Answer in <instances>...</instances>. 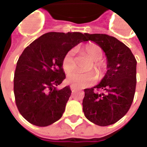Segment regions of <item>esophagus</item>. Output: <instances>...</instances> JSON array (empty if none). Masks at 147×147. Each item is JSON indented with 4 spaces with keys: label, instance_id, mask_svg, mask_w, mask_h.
<instances>
[{
    "label": "esophagus",
    "instance_id": "esophagus-1",
    "mask_svg": "<svg viewBox=\"0 0 147 147\" xmlns=\"http://www.w3.org/2000/svg\"><path fill=\"white\" fill-rule=\"evenodd\" d=\"M70 88H71V90H72V91H74V90H76L78 89V88H77L76 86H74V85H71V86H70Z\"/></svg>",
    "mask_w": 147,
    "mask_h": 147
}]
</instances>
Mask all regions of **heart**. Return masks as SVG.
Instances as JSON below:
<instances>
[{
	"instance_id": "heart-1",
	"label": "heart",
	"mask_w": 147,
	"mask_h": 147,
	"mask_svg": "<svg viewBox=\"0 0 147 147\" xmlns=\"http://www.w3.org/2000/svg\"><path fill=\"white\" fill-rule=\"evenodd\" d=\"M81 52L88 56L90 59L93 61L92 65L90 66L88 70H94L96 74L97 78L101 79L104 76L105 67L104 64L100 61L103 56L102 48L98 44L94 42H88L81 48ZM61 67L66 74L73 71L76 67V62L75 59V50L70 49L64 55L61 60ZM68 83L77 86V87H86L90 86L95 82L96 76L92 71L88 72H80L75 71L70 74L67 78Z\"/></svg>"
}]
</instances>
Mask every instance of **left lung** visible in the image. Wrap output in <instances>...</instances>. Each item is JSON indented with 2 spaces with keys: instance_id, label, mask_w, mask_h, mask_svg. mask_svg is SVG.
I'll use <instances>...</instances> for the list:
<instances>
[{
  "instance_id": "obj_1",
  "label": "left lung",
  "mask_w": 147,
  "mask_h": 147,
  "mask_svg": "<svg viewBox=\"0 0 147 147\" xmlns=\"http://www.w3.org/2000/svg\"><path fill=\"white\" fill-rule=\"evenodd\" d=\"M86 36L104 50L108 70L98 85L84 90L83 110L92 123L108 126L120 120L132 104L137 61L131 49L114 37L104 34Z\"/></svg>"
}]
</instances>
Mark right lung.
<instances>
[{
    "mask_svg": "<svg viewBox=\"0 0 147 147\" xmlns=\"http://www.w3.org/2000/svg\"><path fill=\"white\" fill-rule=\"evenodd\" d=\"M87 40L80 32H49L25 48L15 71L14 94L18 110L29 123L45 127L61 119L71 93L69 86L57 89L66 77L61 60Z\"/></svg>",
    "mask_w": 147,
    "mask_h": 147,
    "instance_id": "obj_1",
    "label": "right lung"
}]
</instances>
